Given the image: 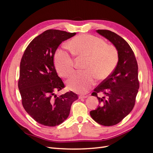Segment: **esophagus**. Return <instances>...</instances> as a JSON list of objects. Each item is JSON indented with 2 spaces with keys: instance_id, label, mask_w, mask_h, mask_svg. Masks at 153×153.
Instances as JSON below:
<instances>
[{
  "instance_id": "1",
  "label": "esophagus",
  "mask_w": 153,
  "mask_h": 153,
  "mask_svg": "<svg viewBox=\"0 0 153 153\" xmlns=\"http://www.w3.org/2000/svg\"><path fill=\"white\" fill-rule=\"evenodd\" d=\"M87 97V96H82V95H80L79 96H78V98H79L80 99H83V98H86Z\"/></svg>"
}]
</instances>
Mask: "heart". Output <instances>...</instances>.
Listing matches in <instances>:
<instances>
[{
  "label": "heart",
  "instance_id": "obj_1",
  "mask_svg": "<svg viewBox=\"0 0 153 153\" xmlns=\"http://www.w3.org/2000/svg\"><path fill=\"white\" fill-rule=\"evenodd\" d=\"M70 48L74 55L87 57L84 71H77L70 76L66 84L69 89L84 94L95 82L108 77L119 61V52L113 45L91 34L75 37L71 42ZM55 66L59 74L68 77L74 70L75 61L72 54L66 49H59L54 57Z\"/></svg>",
  "mask_w": 153,
  "mask_h": 153
}]
</instances>
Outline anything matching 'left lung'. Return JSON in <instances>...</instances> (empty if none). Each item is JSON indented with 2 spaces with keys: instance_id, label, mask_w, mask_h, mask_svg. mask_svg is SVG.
<instances>
[{
  "instance_id": "1",
  "label": "left lung",
  "mask_w": 153,
  "mask_h": 153,
  "mask_svg": "<svg viewBox=\"0 0 153 153\" xmlns=\"http://www.w3.org/2000/svg\"><path fill=\"white\" fill-rule=\"evenodd\" d=\"M108 39L119 52V61L114 71L94 89L92 96L98 99L100 106L90 112L91 117L105 126H114L131 112L139 89L138 64L131 48L121 36L108 30H97ZM105 95L98 97L97 94Z\"/></svg>"
}]
</instances>
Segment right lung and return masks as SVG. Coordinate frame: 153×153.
<instances>
[{
	"mask_svg": "<svg viewBox=\"0 0 153 153\" xmlns=\"http://www.w3.org/2000/svg\"><path fill=\"white\" fill-rule=\"evenodd\" d=\"M76 34L50 29L32 40L22 57L18 89L26 112L36 122L55 126L68 117L71 106L78 99L72 91L57 96L64 86L55 70L53 57L62 41Z\"/></svg>",
	"mask_w": 153,
	"mask_h": 153,
	"instance_id": "add662e5",
	"label": "right lung"
}]
</instances>
